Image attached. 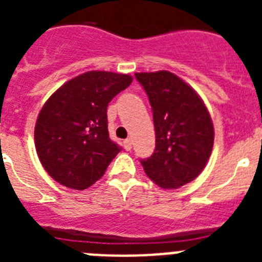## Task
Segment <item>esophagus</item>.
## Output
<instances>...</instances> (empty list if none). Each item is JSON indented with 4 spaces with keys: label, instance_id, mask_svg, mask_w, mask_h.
<instances>
[{
    "label": "esophagus",
    "instance_id": "1",
    "mask_svg": "<svg viewBox=\"0 0 262 262\" xmlns=\"http://www.w3.org/2000/svg\"><path fill=\"white\" fill-rule=\"evenodd\" d=\"M123 147L126 151H131V148H133V143H131V139H126L123 142Z\"/></svg>",
    "mask_w": 262,
    "mask_h": 262
}]
</instances>
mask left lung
I'll use <instances>...</instances> for the list:
<instances>
[{
	"label": "left lung",
	"mask_w": 262,
	"mask_h": 262,
	"mask_svg": "<svg viewBox=\"0 0 262 262\" xmlns=\"http://www.w3.org/2000/svg\"><path fill=\"white\" fill-rule=\"evenodd\" d=\"M154 113L156 148L140 160L144 172L163 189H178L200 176L214 145L209 110L195 90L168 71L135 73Z\"/></svg>",
	"instance_id": "8db88e82"
}]
</instances>
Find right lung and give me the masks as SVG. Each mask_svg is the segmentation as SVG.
I'll return each mask as SVG.
<instances>
[{"instance_id":"right-lung-1","label":"right lung","mask_w":262,"mask_h":262,"mask_svg":"<svg viewBox=\"0 0 262 262\" xmlns=\"http://www.w3.org/2000/svg\"><path fill=\"white\" fill-rule=\"evenodd\" d=\"M133 77L90 71L67 81L47 99L35 124V148L46 172L59 184L84 190L120 152L108 138L107 106Z\"/></svg>"}]
</instances>
